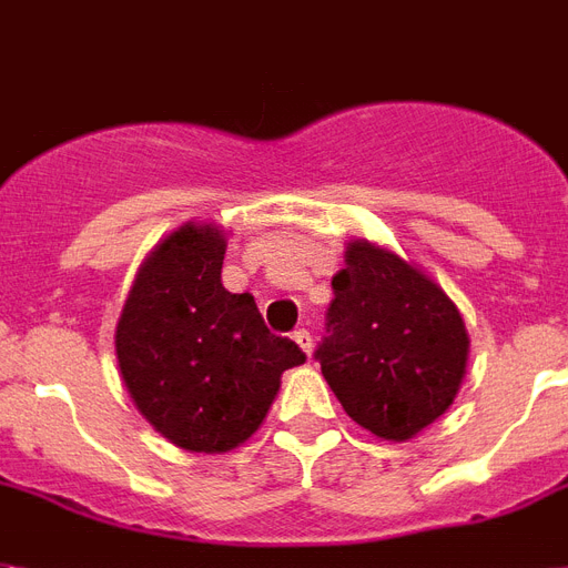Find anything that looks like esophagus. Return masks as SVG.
<instances>
[{
  "label": "esophagus",
  "instance_id": "obj_1",
  "mask_svg": "<svg viewBox=\"0 0 568 568\" xmlns=\"http://www.w3.org/2000/svg\"><path fill=\"white\" fill-rule=\"evenodd\" d=\"M294 341H297V347L303 349L306 356H312V349H315V338H312V332L297 329V332H294Z\"/></svg>",
  "mask_w": 568,
  "mask_h": 568
}]
</instances>
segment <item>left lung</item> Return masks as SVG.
<instances>
[{
    "label": "left lung",
    "instance_id": "obj_1",
    "mask_svg": "<svg viewBox=\"0 0 568 568\" xmlns=\"http://www.w3.org/2000/svg\"><path fill=\"white\" fill-rule=\"evenodd\" d=\"M332 294L315 349L324 379L358 426L408 440L458 394L469 353L460 312L426 274L362 239Z\"/></svg>",
    "mask_w": 568,
    "mask_h": 568
}]
</instances>
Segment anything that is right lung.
Here are the masks:
<instances>
[{"label": "right lung", "mask_w": 568, "mask_h": 568, "mask_svg": "<svg viewBox=\"0 0 568 568\" xmlns=\"http://www.w3.org/2000/svg\"><path fill=\"white\" fill-rule=\"evenodd\" d=\"M224 233L186 224L136 274L116 326L124 388L174 446L227 452L260 428L283 371L306 356L221 285Z\"/></svg>", "instance_id": "1"}]
</instances>
